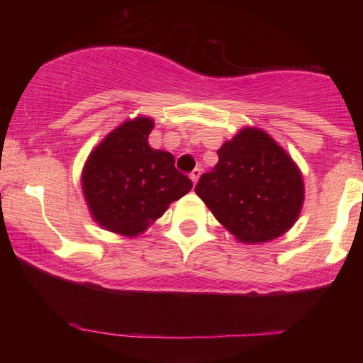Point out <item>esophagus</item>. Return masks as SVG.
I'll return each instance as SVG.
<instances>
[{
    "label": "esophagus",
    "instance_id": "obj_1",
    "mask_svg": "<svg viewBox=\"0 0 363 363\" xmlns=\"http://www.w3.org/2000/svg\"><path fill=\"white\" fill-rule=\"evenodd\" d=\"M200 175H201V170H200V168H195V170H193V172L190 173L191 182L195 183V185H196V182H198V178H200Z\"/></svg>",
    "mask_w": 363,
    "mask_h": 363
}]
</instances>
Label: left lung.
Instances as JSON below:
<instances>
[{
  "label": "left lung",
  "mask_w": 363,
  "mask_h": 363,
  "mask_svg": "<svg viewBox=\"0 0 363 363\" xmlns=\"http://www.w3.org/2000/svg\"><path fill=\"white\" fill-rule=\"evenodd\" d=\"M216 167L195 191L242 242H266L294 225L304 201L302 175L292 158L257 128H242L218 150Z\"/></svg>",
  "instance_id": "1"
}]
</instances>
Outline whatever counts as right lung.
<instances>
[{
	"label": "right lung",
	"mask_w": 363,
	"mask_h": 363,
	"mask_svg": "<svg viewBox=\"0 0 363 363\" xmlns=\"http://www.w3.org/2000/svg\"><path fill=\"white\" fill-rule=\"evenodd\" d=\"M153 121L138 117L108 133L84 167L82 190L94 220L108 231L137 236L193 183L172 153L153 150Z\"/></svg>",
	"instance_id": "right-lung-1"
}]
</instances>
